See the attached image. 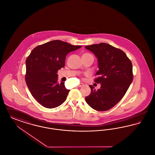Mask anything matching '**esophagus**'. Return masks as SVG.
<instances>
[{
  "label": "esophagus",
  "mask_w": 155,
  "mask_h": 155,
  "mask_svg": "<svg viewBox=\"0 0 155 155\" xmlns=\"http://www.w3.org/2000/svg\"><path fill=\"white\" fill-rule=\"evenodd\" d=\"M84 85V84L83 83H80V84L78 85V87H82Z\"/></svg>",
  "instance_id": "34e87169"
}]
</instances>
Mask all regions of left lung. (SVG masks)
I'll return each instance as SVG.
<instances>
[{"label":"left lung","mask_w":155,"mask_h":155,"mask_svg":"<svg viewBox=\"0 0 155 155\" xmlns=\"http://www.w3.org/2000/svg\"><path fill=\"white\" fill-rule=\"evenodd\" d=\"M85 48L97 59L99 77L95 81L101 85L97 90L89 85L91 92L85 101L96 110H108L120 102L132 83V63L124 52L110 45L101 43Z\"/></svg>","instance_id":"obj_1"}]
</instances>
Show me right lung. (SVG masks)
<instances>
[{"label": "right lung", "mask_w": 155, "mask_h": 155, "mask_svg": "<svg viewBox=\"0 0 155 155\" xmlns=\"http://www.w3.org/2000/svg\"><path fill=\"white\" fill-rule=\"evenodd\" d=\"M81 46L54 40L35 48L25 61V77L32 96L45 107H58L66 100L70 90L58 82V71L64 67L67 54Z\"/></svg>", "instance_id": "right-lung-1"}]
</instances>
